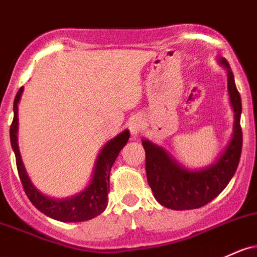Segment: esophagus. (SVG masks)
Returning <instances> with one entry per match:
<instances>
[{
	"instance_id": "esophagus-1",
	"label": "esophagus",
	"mask_w": 257,
	"mask_h": 257,
	"mask_svg": "<svg viewBox=\"0 0 257 257\" xmlns=\"http://www.w3.org/2000/svg\"><path fill=\"white\" fill-rule=\"evenodd\" d=\"M129 129H131V133L133 134L134 137L135 135L139 134L143 129V124H142V122H140V119L132 120L131 124H129Z\"/></svg>"
}]
</instances>
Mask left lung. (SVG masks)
Here are the masks:
<instances>
[{
    "instance_id": "1",
    "label": "left lung",
    "mask_w": 257,
    "mask_h": 257,
    "mask_svg": "<svg viewBox=\"0 0 257 257\" xmlns=\"http://www.w3.org/2000/svg\"><path fill=\"white\" fill-rule=\"evenodd\" d=\"M218 62L227 69L228 94L234 111L232 139L221 156L206 168L189 170L172 159L163 148L143 140L149 185L155 199L172 210H193L212 201L227 187L238 168L243 146L241 98L229 63L223 57H219Z\"/></svg>"
}]
</instances>
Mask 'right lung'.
I'll return each instance as SVG.
<instances>
[{
	"mask_svg": "<svg viewBox=\"0 0 257 257\" xmlns=\"http://www.w3.org/2000/svg\"><path fill=\"white\" fill-rule=\"evenodd\" d=\"M23 89L24 87L22 86L18 90L16 98H14V117L13 122L11 124L10 137L12 149L14 155H16L17 170H18L19 178L23 184L28 199L42 213L61 222H84L101 215L107 207V195H108L109 191V172H111V168L115 159H117L118 154L124 148L129 137H131L129 131L125 129L103 146L96 159L90 184L83 191H80L77 195L67 197V199H52V197L44 195L34 187L29 177H28L23 161H22L21 152H19L18 138H17V133H18V103Z\"/></svg>",
	"mask_w": 257,
	"mask_h": 257,
	"instance_id": "add662e5",
	"label": "right lung"
}]
</instances>
